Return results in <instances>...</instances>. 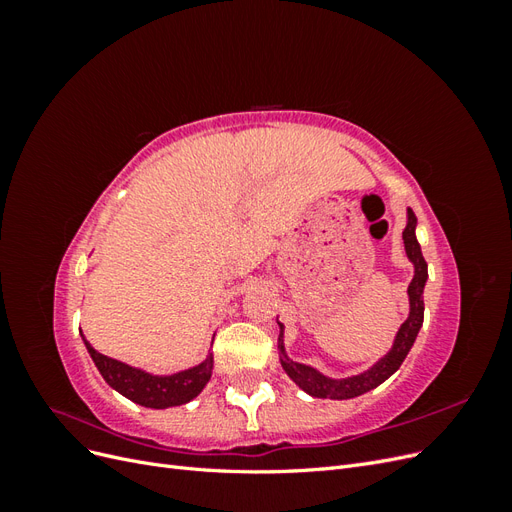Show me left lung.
I'll list each match as a JSON object with an SVG mask.
<instances>
[{
	"label": "left lung",
	"mask_w": 512,
	"mask_h": 512,
	"mask_svg": "<svg viewBox=\"0 0 512 512\" xmlns=\"http://www.w3.org/2000/svg\"><path fill=\"white\" fill-rule=\"evenodd\" d=\"M416 228V215L412 209H408V226L404 230V245H406V254L412 260L414 265V277L408 286V297H410V316L408 320L401 324V329L397 331L395 344L391 348V352L380 359L374 367L363 371L359 376L352 378H344V380H333L322 376L320 371H316L314 367H307L301 363L290 361L286 352H284V342H282V331L284 327L280 324V352H282V367L286 374L297 382L305 393H309L312 397H320V399H352L359 397L371 389H376L378 384H382L386 378H391L395 371L399 369V365L404 363V359L408 356L414 339L418 335V329L423 327V314H425V303H423V288L427 282V262L423 258L421 245L416 241L414 235Z\"/></svg>",
	"instance_id": "obj_1"
}]
</instances>
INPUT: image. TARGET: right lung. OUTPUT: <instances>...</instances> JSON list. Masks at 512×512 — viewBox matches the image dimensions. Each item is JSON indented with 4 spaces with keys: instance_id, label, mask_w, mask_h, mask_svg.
Returning <instances> with one entry per match:
<instances>
[{
    "instance_id": "add662e5",
    "label": "right lung",
    "mask_w": 512,
    "mask_h": 512,
    "mask_svg": "<svg viewBox=\"0 0 512 512\" xmlns=\"http://www.w3.org/2000/svg\"><path fill=\"white\" fill-rule=\"evenodd\" d=\"M85 346L94 359L102 378L119 391L123 397H128L136 404L145 408H170V406H181L188 404L200 391L205 389V384L211 378L213 369V356L209 354L207 359L192 367L179 371L173 376H151L143 369L130 367L121 361L111 359V356L100 354L94 346H91L85 339Z\"/></svg>"
}]
</instances>
